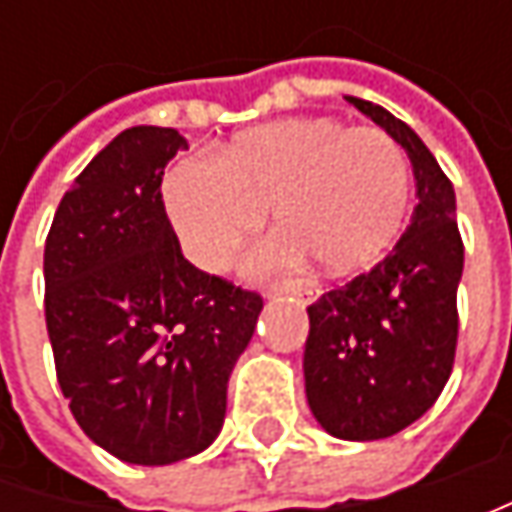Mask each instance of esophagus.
<instances>
[{
  "instance_id": "1",
  "label": "esophagus",
  "mask_w": 512,
  "mask_h": 512,
  "mask_svg": "<svg viewBox=\"0 0 512 512\" xmlns=\"http://www.w3.org/2000/svg\"><path fill=\"white\" fill-rule=\"evenodd\" d=\"M279 293H287V296H293V299H299V302H313V299L319 296V290L310 285H287L285 290H279Z\"/></svg>"
}]
</instances>
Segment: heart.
<instances>
[{"label": "heart", "mask_w": 512, "mask_h": 512, "mask_svg": "<svg viewBox=\"0 0 512 512\" xmlns=\"http://www.w3.org/2000/svg\"><path fill=\"white\" fill-rule=\"evenodd\" d=\"M165 207L182 250L222 270L273 207L285 227L250 259L267 273L305 262L344 276L376 265L410 205V165L379 128L299 116L245 130L216 156H185L165 176Z\"/></svg>", "instance_id": "obj_1"}]
</instances>
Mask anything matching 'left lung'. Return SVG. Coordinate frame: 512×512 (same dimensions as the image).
Here are the masks:
<instances>
[{"label":"left lung","mask_w":512,"mask_h":512,"mask_svg":"<svg viewBox=\"0 0 512 512\" xmlns=\"http://www.w3.org/2000/svg\"><path fill=\"white\" fill-rule=\"evenodd\" d=\"M347 102L407 150L419 205L379 265L307 307L305 393L330 436L376 442L422 419L450 379L464 245L453 185L416 130L382 105Z\"/></svg>","instance_id":"1"}]
</instances>
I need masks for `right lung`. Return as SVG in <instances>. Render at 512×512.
Wrapping results in <instances>:
<instances>
[{
	"instance_id": "1",
	"label": "right lung",
	"mask_w": 512,
	"mask_h": 512,
	"mask_svg": "<svg viewBox=\"0 0 512 512\" xmlns=\"http://www.w3.org/2000/svg\"><path fill=\"white\" fill-rule=\"evenodd\" d=\"M173 128L122 130L62 196L45 242V322L73 419L110 456L173 464L216 442L262 296L182 256L162 202Z\"/></svg>"
}]
</instances>
